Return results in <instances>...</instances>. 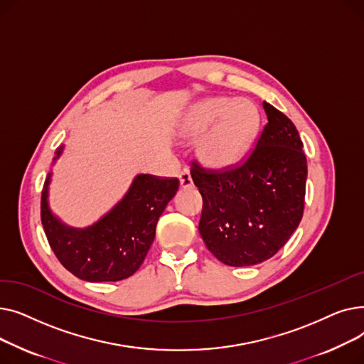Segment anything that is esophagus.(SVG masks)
<instances>
[{
    "mask_svg": "<svg viewBox=\"0 0 364 364\" xmlns=\"http://www.w3.org/2000/svg\"><path fill=\"white\" fill-rule=\"evenodd\" d=\"M180 184L183 188H188L193 186V180L192 176H190V171L188 169H183L181 174H180Z\"/></svg>",
    "mask_w": 364,
    "mask_h": 364,
    "instance_id": "1",
    "label": "esophagus"
}]
</instances>
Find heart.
I'll list each match as a JSON object with an SVG mask.
<instances>
[{"instance_id": "b5f03b06", "label": "heart", "mask_w": 364, "mask_h": 364, "mask_svg": "<svg viewBox=\"0 0 364 364\" xmlns=\"http://www.w3.org/2000/svg\"><path fill=\"white\" fill-rule=\"evenodd\" d=\"M258 124V109L250 100L213 97L187 112L180 132L183 137L192 139L208 129L198 144L199 158L209 166L227 168L245 156Z\"/></svg>"}]
</instances>
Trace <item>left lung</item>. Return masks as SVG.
Returning a JSON list of instances; mask_svg holds the SVG:
<instances>
[{
  "mask_svg": "<svg viewBox=\"0 0 364 364\" xmlns=\"http://www.w3.org/2000/svg\"><path fill=\"white\" fill-rule=\"evenodd\" d=\"M257 147L235 168L192 164L203 199L199 233L213 255L232 267L255 265L277 254L302 218L307 158L292 121L270 103Z\"/></svg>",
  "mask_w": 364,
  "mask_h": 364,
  "instance_id": "obj_1",
  "label": "left lung"
}]
</instances>
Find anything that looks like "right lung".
<instances>
[{
	"label": "right lung",
	"mask_w": 364,
	"mask_h": 364,
	"mask_svg": "<svg viewBox=\"0 0 364 364\" xmlns=\"http://www.w3.org/2000/svg\"><path fill=\"white\" fill-rule=\"evenodd\" d=\"M63 146L55 151L62 155ZM48 174L41 196V221L57 259L73 276L87 282H118L136 273L156 233L168 202L177 193L178 178L140 174L125 196L97 223L85 228L63 224L48 206Z\"/></svg>",
	"instance_id": "right-lung-1"
}]
</instances>
